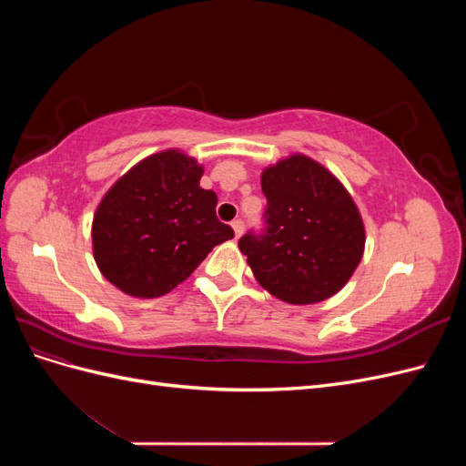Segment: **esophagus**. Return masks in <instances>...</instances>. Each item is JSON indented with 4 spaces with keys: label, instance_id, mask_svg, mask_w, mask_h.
I'll use <instances>...</instances> for the list:
<instances>
[{
    "label": "esophagus",
    "instance_id": "1",
    "mask_svg": "<svg viewBox=\"0 0 466 466\" xmlns=\"http://www.w3.org/2000/svg\"><path fill=\"white\" fill-rule=\"evenodd\" d=\"M231 228H233V231H235V237H241L243 231H245V223H243V219H235V221L231 223Z\"/></svg>",
    "mask_w": 466,
    "mask_h": 466
}]
</instances>
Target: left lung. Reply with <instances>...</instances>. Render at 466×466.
<instances>
[{
  "mask_svg": "<svg viewBox=\"0 0 466 466\" xmlns=\"http://www.w3.org/2000/svg\"><path fill=\"white\" fill-rule=\"evenodd\" d=\"M260 185L266 228L238 238L258 284L293 305L332 298L363 257L365 229L351 196L305 155L264 168Z\"/></svg>",
  "mask_w": 466,
  "mask_h": 466,
  "instance_id": "8db88e82",
  "label": "left lung"
}]
</instances>
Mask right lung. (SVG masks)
I'll use <instances>...</instances> for the list:
<instances>
[{
	"label": "right lung",
	"instance_id": "right-lung-1",
	"mask_svg": "<svg viewBox=\"0 0 466 466\" xmlns=\"http://www.w3.org/2000/svg\"><path fill=\"white\" fill-rule=\"evenodd\" d=\"M202 173L192 157L168 149L139 161L105 194L93 252L110 284L134 298H159L233 238L216 216V192L200 187Z\"/></svg>",
	"mask_w": 466,
	"mask_h": 466
}]
</instances>
